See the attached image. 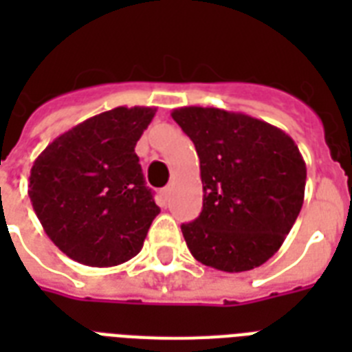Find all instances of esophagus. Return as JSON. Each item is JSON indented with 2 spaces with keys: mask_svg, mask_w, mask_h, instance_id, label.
Returning <instances> with one entry per match:
<instances>
[{
  "mask_svg": "<svg viewBox=\"0 0 352 352\" xmlns=\"http://www.w3.org/2000/svg\"><path fill=\"white\" fill-rule=\"evenodd\" d=\"M170 192H171V190H170V186H166L164 188V190H162V193H160V197H162V203H168V199H170Z\"/></svg>",
  "mask_w": 352,
  "mask_h": 352,
  "instance_id": "obj_1",
  "label": "esophagus"
}]
</instances>
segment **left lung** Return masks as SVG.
Returning <instances> with one entry per match:
<instances>
[{"label": "left lung", "instance_id": "8db88e82", "mask_svg": "<svg viewBox=\"0 0 352 352\" xmlns=\"http://www.w3.org/2000/svg\"><path fill=\"white\" fill-rule=\"evenodd\" d=\"M171 117L201 162L203 212L181 226L192 256L223 272L268 261L305 197L307 166L294 140L268 122L219 107H179Z\"/></svg>", "mask_w": 352, "mask_h": 352}]
</instances>
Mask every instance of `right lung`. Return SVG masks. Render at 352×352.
Listing matches in <instances>:
<instances>
[{"label": "right lung", "mask_w": 352, "mask_h": 352, "mask_svg": "<svg viewBox=\"0 0 352 352\" xmlns=\"http://www.w3.org/2000/svg\"><path fill=\"white\" fill-rule=\"evenodd\" d=\"M155 107H115L54 138L30 168L29 197L49 239L87 267L142 250L159 215L135 146Z\"/></svg>", "instance_id": "1"}]
</instances>
